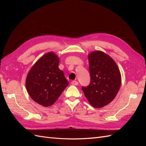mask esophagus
I'll return each mask as SVG.
<instances>
[{
  "label": "esophagus",
  "mask_w": 146,
  "mask_h": 146,
  "mask_svg": "<svg viewBox=\"0 0 146 146\" xmlns=\"http://www.w3.org/2000/svg\"><path fill=\"white\" fill-rule=\"evenodd\" d=\"M71 84L72 85H78V82L76 80H73L71 82Z\"/></svg>",
  "instance_id": "34e87169"
}]
</instances>
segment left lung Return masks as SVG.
<instances>
[{"mask_svg": "<svg viewBox=\"0 0 146 146\" xmlns=\"http://www.w3.org/2000/svg\"><path fill=\"white\" fill-rule=\"evenodd\" d=\"M88 58L91 82L82 90L91 106L104 107L111 102L120 89V70L111 57L102 51H92Z\"/></svg>", "mask_w": 146, "mask_h": 146, "instance_id": "obj_1", "label": "left lung"}]
</instances>
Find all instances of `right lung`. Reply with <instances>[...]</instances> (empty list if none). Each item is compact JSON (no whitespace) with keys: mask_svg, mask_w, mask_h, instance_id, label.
<instances>
[{"mask_svg":"<svg viewBox=\"0 0 146 146\" xmlns=\"http://www.w3.org/2000/svg\"><path fill=\"white\" fill-rule=\"evenodd\" d=\"M59 57L54 52L42 55L31 68L25 80L26 89L35 102L49 107L69 85L58 68Z\"/></svg>","mask_w":146,"mask_h":146,"instance_id":"add662e5","label":"right lung"}]
</instances>
